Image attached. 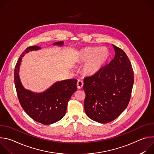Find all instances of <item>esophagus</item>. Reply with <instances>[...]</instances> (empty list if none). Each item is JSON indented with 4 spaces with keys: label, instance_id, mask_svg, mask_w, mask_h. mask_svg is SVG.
Segmentation results:
<instances>
[{
    "label": "esophagus",
    "instance_id": "esophagus-1",
    "mask_svg": "<svg viewBox=\"0 0 154 154\" xmlns=\"http://www.w3.org/2000/svg\"><path fill=\"white\" fill-rule=\"evenodd\" d=\"M77 88H78L79 89L82 88L83 86V83L82 80H79L77 81Z\"/></svg>",
    "mask_w": 154,
    "mask_h": 154
}]
</instances>
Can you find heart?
<instances>
[{"instance_id": "obj_1", "label": "heart", "mask_w": 154, "mask_h": 154, "mask_svg": "<svg viewBox=\"0 0 154 154\" xmlns=\"http://www.w3.org/2000/svg\"><path fill=\"white\" fill-rule=\"evenodd\" d=\"M110 53L106 48H90L82 51L79 55L80 60L88 61L83 67L87 75H94L100 71L108 61Z\"/></svg>"}]
</instances>
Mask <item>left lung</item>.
<instances>
[{"label":"left lung","instance_id":"left-lung-1","mask_svg":"<svg viewBox=\"0 0 154 154\" xmlns=\"http://www.w3.org/2000/svg\"><path fill=\"white\" fill-rule=\"evenodd\" d=\"M114 58L97 73L84 79V109L88 117L105 124L117 118L127 108L134 82L126 54L113 45Z\"/></svg>","mask_w":154,"mask_h":154}]
</instances>
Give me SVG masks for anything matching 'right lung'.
Instances as JSON below:
<instances>
[{
  "label": "right lung",
  "mask_w": 154,
  "mask_h": 154,
  "mask_svg": "<svg viewBox=\"0 0 154 154\" xmlns=\"http://www.w3.org/2000/svg\"><path fill=\"white\" fill-rule=\"evenodd\" d=\"M63 41L53 45L63 46ZM35 46L27 48L19 58L14 69V84L20 105L25 112L35 121L45 125L54 124L61 119L66 114L68 102L77 90L76 79L57 82L46 91L35 93L26 89L19 78V68L22 58L30 51L40 50Z\"/></svg>",
  "instance_id": "add662e5"
}]
</instances>
